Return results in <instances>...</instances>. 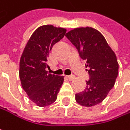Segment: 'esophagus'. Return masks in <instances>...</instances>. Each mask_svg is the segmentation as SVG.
Masks as SVG:
<instances>
[{
	"label": "esophagus",
	"mask_w": 130,
	"mask_h": 130,
	"mask_svg": "<svg viewBox=\"0 0 130 130\" xmlns=\"http://www.w3.org/2000/svg\"><path fill=\"white\" fill-rule=\"evenodd\" d=\"M67 78L68 80H74L75 78V76L74 75H68L67 76Z\"/></svg>",
	"instance_id": "34e87169"
}]
</instances>
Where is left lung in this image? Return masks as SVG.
Here are the masks:
<instances>
[{
  "label": "left lung",
  "instance_id": "1",
  "mask_svg": "<svg viewBox=\"0 0 130 130\" xmlns=\"http://www.w3.org/2000/svg\"><path fill=\"white\" fill-rule=\"evenodd\" d=\"M65 36L90 68L86 69L90 75L86 89L75 94L77 102L86 107L99 104L115 84L119 68L115 53L103 35L92 28H74Z\"/></svg>",
  "mask_w": 130,
  "mask_h": 130
}]
</instances>
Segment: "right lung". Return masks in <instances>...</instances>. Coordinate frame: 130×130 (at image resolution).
<instances>
[{
    "label": "right lung",
    "mask_w": 130,
    "mask_h": 130,
    "mask_svg": "<svg viewBox=\"0 0 130 130\" xmlns=\"http://www.w3.org/2000/svg\"><path fill=\"white\" fill-rule=\"evenodd\" d=\"M66 30L43 25L35 30L28 41L19 62L22 87L29 99L40 107L53 104L63 84V76L49 74L47 57L53 45L65 36Z\"/></svg>",
    "instance_id": "right-lung-1"
}]
</instances>
